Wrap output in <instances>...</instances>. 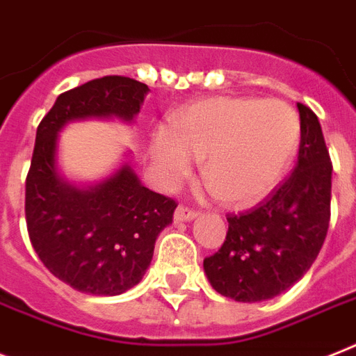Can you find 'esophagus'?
<instances>
[{
  "instance_id": "34e87169",
  "label": "esophagus",
  "mask_w": 356,
  "mask_h": 356,
  "mask_svg": "<svg viewBox=\"0 0 356 356\" xmlns=\"http://www.w3.org/2000/svg\"><path fill=\"white\" fill-rule=\"evenodd\" d=\"M198 216V213L189 207H184V205H178L175 211V220L176 222H191V220H195Z\"/></svg>"
}]
</instances>
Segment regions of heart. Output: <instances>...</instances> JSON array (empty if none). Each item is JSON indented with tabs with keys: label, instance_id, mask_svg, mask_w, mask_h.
<instances>
[{
	"label": "heart",
	"instance_id": "1",
	"mask_svg": "<svg viewBox=\"0 0 356 356\" xmlns=\"http://www.w3.org/2000/svg\"><path fill=\"white\" fill-rule=\"evenodd\" d=\"M298 142L300 122L284 102L211 98L176 113L167 132H154L151 161L158 180L172 187L202 158L207 189L249 207L280 184Z\"/></svg>",
	"mask_w": 356,
	"mask_h": 356
}]
</instances>
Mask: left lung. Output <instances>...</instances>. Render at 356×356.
<instances>
[{
    "mask_svg": "<svg viewBox=\"0 0 356 356\" xmlns=\"http://www.w3.org/2000/svg\"><path fill=\"white\" fill-rule=\"evenodd\" d=\"M300 114L295 171L257 209L229 214L224 245L204 260L214 291L236 302H264L300 280L330 227L331 165L322 127L309 107Z\"/></svg>",
    "mask_w": 356,
    "mask_h": 356,
    "instance_id": "1",
    "label": "left lung"
}]
</instances>
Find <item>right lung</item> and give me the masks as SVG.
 <instances>
[{
    "label": "right lung",
    "instance_id": "right-lung-1",
    "mask_svg": "<svg viewBox=\"0 0 356 356\" xmlns=\"http://www.w3.org/2000/svg\"><path fill=\"white\" fill-rule=\"evenodd\" d=\"M147 92L125 76L92 79L60 94L36 131L25 185L29 236L43 266L81 293L116 296L140 284L176 202L142 185L129 151L102 180H67L58 165L60 134L85 120L134 123Z\"/></svg>",
    "mask_w": 356,
    "mask_h": 356
}]
</instances>
